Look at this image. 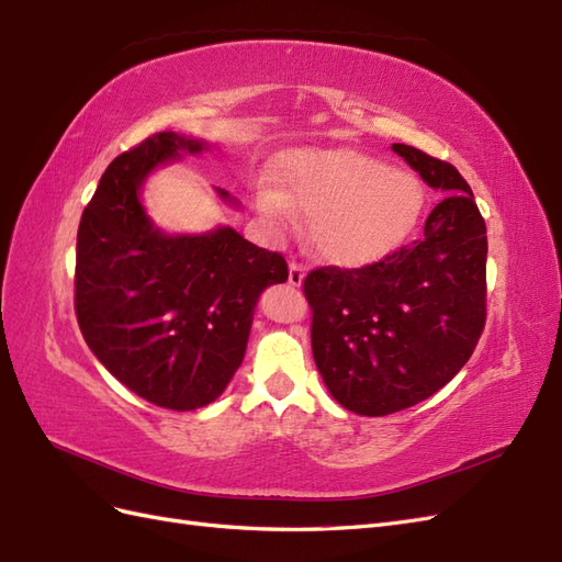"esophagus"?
<instances>
[{"label":"esophagus","instance_id":"34e87169","mask_svg":"<svg viewBox=\"0 0 562 562\" xmlns=\"http://www.w3.org/2000/svg\"><path fill=\"white\" fill-rule=\"evenodd\" d=\"M304 281V267L300 262L288 265V283L300 285Z\"/></svg>","mask_w":562,"mask_h":562}]
</instances>
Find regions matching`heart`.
Returning a JSON list of instances; mask_svg holds the SVG:
<instances>
[{"label": "heart", "instance_id": "obj_1", "mask_svg": "<svg viewBox=\"0 0 562 562\" xmlns=\"http://www.w3.org/2000/svg\"><path fill=\"white\" fill-rule=\"evenodd\" d=\"M285 194L262 187L258 209L281 227L293 205L312 217L316 252L337 267H366L396 250L422 209V187L405 171L361 151H300L285 159Z\"/></svg>", "mask_w": 562, "mask_h": 562}]
</instances>
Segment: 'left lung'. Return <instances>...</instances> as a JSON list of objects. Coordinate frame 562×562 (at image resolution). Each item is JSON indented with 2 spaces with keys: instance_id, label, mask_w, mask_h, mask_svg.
I'll use <instances>...</instances> for the list:
<instances>
[{
  "instance_id": "1",
  "label": "left lung",
  "mask_w": 562,
  "mask_h": 562,
  "mask_svg": "<svg viewBox=\"0 0 562 562\" xmlns=\"http://www.w3.org/2000/svg\"><path fill=\"white\" fill-rule=\"evenodd\" d=\"M394 151L443 192L424 236L359 269L304 277L314 361L333 398L356 415L405 411L443 389L485 328V220L448 161L411 145Z\"/></svg>"
}]
</instances>
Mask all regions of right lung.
Listing matches in <instances>:
<instances>
[{
  "instance_id": "1",
  "label": "right lung",
  "mask_w": 562,
  "mask_h": 562,
  "mask_svg": "<svg viewBox=\"0 0 562 562\" xmlns=\"http://www.w3.org/2000/svg\"><path fill=\"white\" fill-rule=\"evenodd\" d=\"M203 149V140L161 131L119 155L77 232L75 312L89 349L133 394L180 413L223 394L244 361L260 293L288 279L281 252L232 227L168 236L151 225L145 178Z\"/></svg>"
}]
</instances>
